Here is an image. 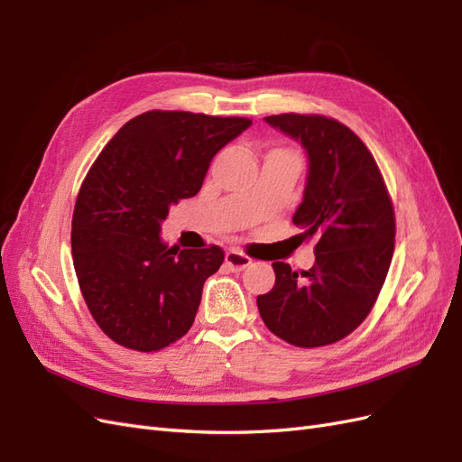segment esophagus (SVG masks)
I'll return each mask as SVG.
<instances>
[{
    "instance_id": "esophagus-1",
    "label": "esophagus",
    "mask_w": 462,
    "mask_h": 462,
    "mask_svg": "<svg viewBox=\"0 0 462 462\" xmlns=\"http://www.w3.org/2000/svg\"><path fill=\"white\" fill-rule=\"evenodd\" d=\"M226 263L233 272H243L248 268L250 263H253V260H250L246 254L239 253V250H229V253L226 254Z\"/></svg>"
}]
</instances>
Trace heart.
<instances>
[{
  "label": "heart",
  "mask_w": 462,
  "mask_h": 462,
  "mask_svg": "<svg viewBox=\"0 0 462 462\" xmlns=\"http://www.w3.org/2000/svg\"><path fill=\"white\" fill-rule=\"evenodd\" d=\"M268 153H277V156H292L289 150H283V148H275V150H272Z\"/></svg>",
  "instance_id": "heart-1"
}]
</instances>
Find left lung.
I'll use <instances>...</instances> for the list:
<instances>
[{"label": "left lung", "mask_w": 462, "mask_h": 462, "mask_svg": "<svg viewBox=\"0 0 462 462\" xmlns=\"http://www.w3.org/2000/svg\"><path fill=\"white\" fill-rule=\"evenodd\" d=\"M265 123L309 156L304 197L292 223L314 239L316 262L295 272L273 262L275 285L258 295L268 329L295 346L337 343L366 319L395 248V212L366 144L333 117L282 114Z\"/></svg>", "instance_id": "left-lung-1"}]
</instances>
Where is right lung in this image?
Masks as SVG:
<instances>
[{
	"instance_id": "obj_1",
	"label": "right lung",
	"mask_w": 462,
	"mask_h": 462,
	"mask_svg": "<svg viewBox=\"0 0 462 462\" xmlns=\"http://www.w3.org/2000/svg\"><path fill=\"white\" fill-rule=\"evenodd\" d=\"M253 121L152 109L104 146L82 180L71 250L79 287L111 341L152 353L190 329L206 279L226 260L160 239L170 208L192 199L216 153Z\"/></svg>"
}]
</instances>
